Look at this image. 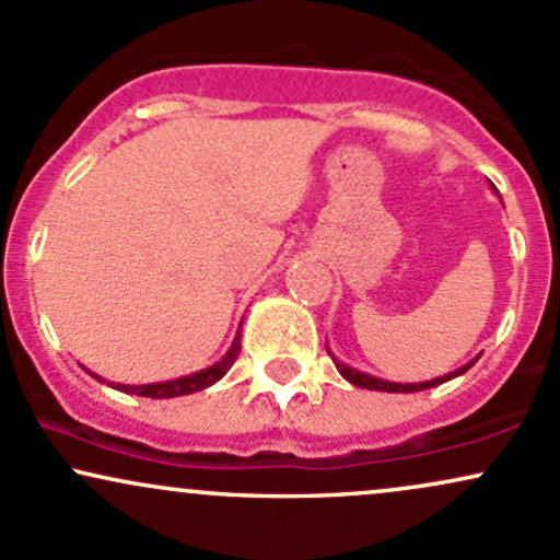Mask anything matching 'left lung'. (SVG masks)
Wrapping results in <instances>:
<instances>
[{
  "instance_id": "1",
  "label": "left lung",
  "mask_w": 560,
  "mask_h": 560,
  "mask_svg": "<svg viewBox=\"0 0 560 560\" xmlns=\"http://www.w3.org/2000/svg\"><path fill=\"white\" fill-rule=\"evenodd\" d=\"M326 352H329V355H331V361H334V365H337V371H339V374H342V378H347V382H350V384H355V387H361V389H374V392H421V389L440 387V384L450 382V378L464 376L466 371L471 369V365L479 361V355H477V358H471V361H468V363L460 365V369L450 371V374H445V376L429 378V382H419V384H416V382H413V384H402V382H389V378H378V376H374V374H365V371L352 369V365L342 363L337 355H334L329 345H326Z\"/></svg>"
}]
</instances>
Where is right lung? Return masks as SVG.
<instances>
[{"mask_svg":"<svg viewBox=\"0 0 560 560\" xmlns=\"http://www.w3.org/2000/svg\"><path fill=\"white\" fill-rule=\"evenodd\" d=\"M240 350H242V324H240V331H236L234 342H231V347L226 350V355H223L221 361H215L213 365H208V369H202V371H195V374L168 378V382L115 384V382H107V378H102L100 374H94V371H89L86 365H81V369L86 371L89 376H94L96 382L107 384V387H113V389H118V392H126V395H139V397H155V400H168V397H182V395H191V392L213 387L215 382H221V378L226 376V371L231 369V365H234L236 358H240Z\"/></svg>","mask_w":560,"mask_h":560,"instance_id":"1","label":"right lung"}]
</instances>
